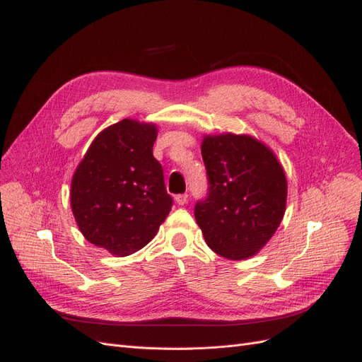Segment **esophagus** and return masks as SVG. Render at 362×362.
<instances>
[{
	"label": "esophagus",
	"instance_id": "obj_1",
	"mask_svg": "<svg viewBox=\"0 0 362 362\" xmlns=\"http://www.w3.org/2000/svg\"><path fill=\"white\" fill-rule=\"evenodd\" d=\"M189 201V196L187 194H177L175 196V202H177L178 205H185Z\"/></svg>",
	"mask_w": 362,
	"mask_h": 362
}]
</instances>
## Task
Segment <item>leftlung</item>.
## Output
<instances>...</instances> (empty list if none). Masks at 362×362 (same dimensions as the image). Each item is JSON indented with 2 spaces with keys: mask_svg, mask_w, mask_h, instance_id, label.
I'll return each instance as SVG.
<instances>
[{
  "mask_svg": "<svg viewBox=\"0 0 362 362\" xmlns=\"http://www.w3.org/2000/svg\"><path fill=\"white\" fill-rule=\"evenodd\" d=\"M206 199L194 218L206 245L228 259H246L267 245L287 206V177L266 144L249 134H205Z\"/></svg>",
  "mask_w": 362,
  "mask_h": 362,
  "instance_id": "1",
  "label": "left lung"
}]
</instances>
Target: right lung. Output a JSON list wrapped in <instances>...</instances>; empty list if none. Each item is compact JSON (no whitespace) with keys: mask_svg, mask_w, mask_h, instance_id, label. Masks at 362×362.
<instances>
[{"mask_svg":"<svg viewBox=\"0 0 362 362\" xmlns=\"http://www.w3.org/2000/svg\"><path fill=\"white\" fill-rule=\"evenodd\" d=\"M158 128L122 119L98 134L71 181V208L87 242L116 257L145 247L172 210L161 164L152 156Z\"/></svg>","mask_w":362,"mask_h":362,"instance_id":"obj_1","label":"right lung"}]
</instances>
